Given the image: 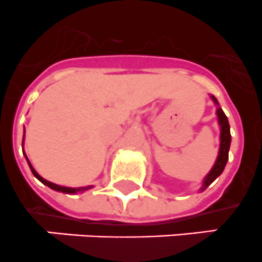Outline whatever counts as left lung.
Segmentation results:
<instances>
[{"mask_svg": "<svg viewBox=\"0 0 262 262\" xmlns=\"http://www.w3.org/2000/svg\"><path fill=\"white\" fill-rule=\"evenodd\" d=\"M211 99L214 100L216 105H218V100H216L214 96H211ZM216 116H218V122L219 126H221V145H219V152L218 158L215 160V164L213 166L211 171L207 173L206 178L204 179V184H202L201 190L206 189L216 178H218L221 173L225 169L226 163L228 160V150H230V143H231V133H230V124H228L227 116L225 115V112L222 111V108H216Z\"/></svg>", "mask_w": 262, "mask_h": 262, "instance_id": "8db88e82", "label": "left lung"}]
</instances>
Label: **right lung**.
<instances>
[{
    "instance_id": "add662e5",
    "label": "right lung",
    "mask_w": 262,
    "mask_h": 262,
    "mask_svg": "<svg viewBox=\"0 0 262 262\" xmlns=\"http://www.w3.org/2000/svg\"><path fill=\"white\" fill-rule=\"evenodd\" d=\"M23 141H25V137H23ZM22 146H23V142H22ZM23 155H25V157H26L25 152H23ZM26 159H27L28 166H30V168H31V172H32V173H34L35 178H36L37 180L41 181V183H43V184H46L47 187H49V188H51V189L57 190V192H62V193H77V192H83V190H87V189H90V188H93V187H91V185H89V187H82V188H69V187H61V185H57V184L51 183V181H48V180H46V179L41 178V176H40L39 173H37V172L35 171L34 167L31 166V163H30V160H28L27 157H26Z\"/></svg>"
}]
</instances>
